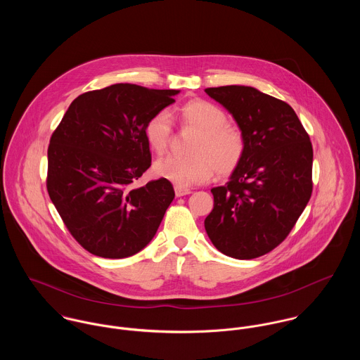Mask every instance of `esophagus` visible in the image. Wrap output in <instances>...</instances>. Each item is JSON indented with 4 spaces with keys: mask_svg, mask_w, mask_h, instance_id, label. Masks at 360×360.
<instances>
[{
    "mask_svg": "<svg viewBox=\"0 0 360 360\" xmlns=\"http://www.w3.org/2000/svg\"><path fill=\"white\" fill-rule=\"evenodd\" d=\"M174 193H176V197H184V195L191 194V190L181 188V187H174Z\"/></svg>",
    "mask_w": 360,
    "mask_h": 360,
    "instance_id": "34e87169",
    "label": "esophagus"
}]
</instances>
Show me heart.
Listing matches in <instances>:
<instances>
[{"label":"heart","instance_id":"heart-1","mask_svg":"<svg viewBox=\"0 0 360 360\" xmlns=\"http://www.w3.org/2000/svg\"><path fill=\"white\" fill-rule=\"evenodd\" d=\"M187 127L200 131L190 148L191 156H165L155 162V174L177 187L207 181L214 170L219 176L233 173L245 154V139L240 129L229 124L226 112L206 100H191L177 108ZM172 119L166 110L156 112L146 124L144 136L155 154H163L172 139Z\"/></svg>","mask_w":360,"mask_h":360}]
</instances>
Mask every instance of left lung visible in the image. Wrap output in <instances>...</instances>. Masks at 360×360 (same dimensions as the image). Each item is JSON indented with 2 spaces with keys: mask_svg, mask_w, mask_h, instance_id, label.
<instances>
[{
  "mask_svg": "<svg viewBox=\"0 0 360 360\" xmlns=\"http://www.w3.org/2000/svg\"><path fill=\"white\" fill-rule=\"evenodd\" d=\"M236 119L245 154L226 186L212 188L205 230L236 259L262 257L280 245L311 195L313 148L294 109L248 86L206 89Z\"/></svg>",
  "mask_w": 360,
  "mask_h": 360,
  "instance_id": "1",
  "label": "left lung"
}]
</instances>
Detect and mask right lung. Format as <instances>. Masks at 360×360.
<instances>
[{"instance_id": "right-lung-1", "label": "right lung", "mask_w": 360, "mask_h": 360, "mask_svg": "<svg viewBox=\"0 0 360 360\" xmlns=\"http://www.w3.org/2000/svg\"><path fill=\"white\" fill-rule=\"evenodd\" d=\"M179 90L119 83L79 96L52 133L47 190L73 238L90 254L122 259L154 238L174 198L169 180L136 188L151 166L144 129Z\"/></svg>"}]
</instances>
